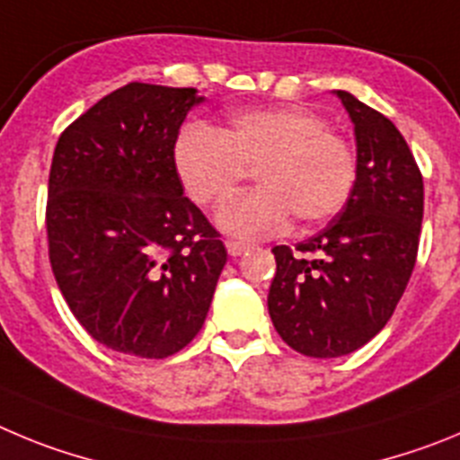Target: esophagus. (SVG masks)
Returning <instances> with one entry per match:
<instances>
[{"instance_id": "34e87169", "label": "esophagus", "mask_w": 460, "mask_h": 460, "mask_svg": "<svg viewBox=\"0 0 460 460\" xmlns=\"http://www.w3.org/2000/svg\"><path fill=\"white\" fill-rule=\"evenodd\" d=\"M247 250H250V243H245V240H226V252L231 256H240Z\"/></svg>"}]
</instances>
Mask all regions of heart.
<instances>
[{
	"instance_id": "1",
	"label": "heart",
	"mask_w": 460,
	"mask_h": 460,
	"mask_svg": "<svg viewBox=\"0 0 460 460\" xmlns=\"http://www.w3.org/2000/svg\"><path fill=\"white\" fill-rule=\"evenodd\" d=\"M172 160L201 206L226 199L254 169L261 188L217 210V225L238 235L272 234L288 217L300 229L323 225L349 204L358 179L353 146L297 105L238 110L222 130L192 123L181 130Z\"/></svg>"
}]
</instances>
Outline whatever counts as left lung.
<instances>
[{"instance_id":"left-lung-1","label":"left lung","mask_w":460,"mask_h":460,"mask_svg":"<svg viewBox=\"0 0 460 460\" xmlns=\"http://www.w3.org/2000/svg\"><path fill=\"white\" fill-rule=\"evenodd\" d=\"M358 144L349 204L296 250L272 247L277 272L268 312L279 337L307 358H339L385 328L412 275L424 215V181L394 123L334 91Z\"/></svg>"}]
</instances>
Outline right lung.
<instances>
[{"label":"right lung","mask_w":460,"mask_h":460,"mask_svg":"<svg viewBox=\"0 0 460 460\" xmlns=\"http://www.w3.org/2000/svg\"><path fill=\"white\" fill-rule=\"evenodd\" d=\"M197 89L130 82L70 123L48 183L52 272L107 349L163 359L201 330L225 243L183 197L172 151Z\"/></svg>","instance_id":"add662e5"}]
</instances>
